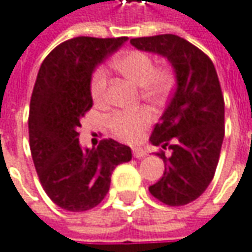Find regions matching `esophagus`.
<instances>
[{
  "label": "esophagus",
  "mask_w": 252,
  "mask_h": 252,
  "mask_svg": "<svg viewBox=\"0 0 252 252\" xmlns=\"http://www.w3.org/2000/svg\"><path fill=\"white\" fill-rule=\"evenodd\" d=\"M132 154H134L135 158H141V157L146 156V151L141 149V147H132Z\"/></svg>",
  "instance_id": "34e87169"
}]
</instances>
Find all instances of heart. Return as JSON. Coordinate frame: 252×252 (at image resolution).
<instances>
[{"instance_id":"heart-1","label":"heart","mask_w":252,"mask_h":252,"mask_svg":"<svg viewBox=\"0 0 252 252\" xmlns=\"http://www.w3.org/2000/svg\"><path fill=\"white\" fill-rule=\"evenodd\" d=\"M112 66L126 79L140 86V94L144 101L160 103L172 91L174 73L169 66H156L154 58L144 50H128L114 59ZM108 76L103 67L94 70L89 92L95 103H103L106 98ZM153 115L149 109L140 108L137 111H117L109 115L108 126L111 132L123 140L132 143L141 137L144 129L151 124Z\"/></svg>"}]
</instances>
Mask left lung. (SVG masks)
<instances>
[{
  "label": "left lung",
  "mask_w": 252,
  "mask_h": 252,
  "mask_svg": "<svg viewBox=\"0 0 252 252\" xmlns=\"http://www.w3.org/2000/svg\"><path fill=\"white\" fill-rule=\"evenodd\" d=\"M138 50L161 55L172 63L177 86L150 141L169 149L163 177L150 193L169 206H183L206 190L217 170L225 135V102L215 66L200 49L174 34L131 38Z\"/></svg>",
  "instance_id": "8db88e82"
}]
</instances>
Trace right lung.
Here are the masks:
<instances>
[{
	"label": "right lung",
	"instance_id": "right-lung-1",
	"mask_svg": "<svg viewBox=\"0 0 252 252\" xmlns=\"http://www.w3.org/2000/svg\"><path fill=\"white\" fill-rule=\"evenodd\" d=\"M126 37H75L43 60L30 101L29 135L35 172L47 196L62 209L83 212L102 202L114 169L129 161L128 146L108 138L82 150V117L92 108L89 82L95 67Z\"/></svg>",
	"mask_w": 252,
	"mask_h": 252
}]
</instances>
